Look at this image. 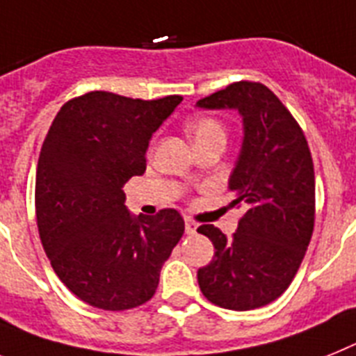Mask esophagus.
I'll return each instance as SVG.
<instances>
[{
    "label": "esophagus",
    "mask_w": 356,
    "mask_h": 356,
    "mask_svg": "<svg viewBox=\"0 0 356 356\" xmlns=\"http://www.w3.org/2000/svg\"><path fill=\"white\" fill-rule=\"evenodd\" d=\"M195 229H197V224L193 222V220H190V219L184 220V232H186L188 235L195 234Z\"/></svg>",
    "instance_id": "34e87169"
}]
</instances>
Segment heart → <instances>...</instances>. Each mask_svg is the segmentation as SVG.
<instances>
[{
    "instance_id": "1",
    "label": "heart",
    "mask_w": 356,
    "mask_h": 356,
    "mask_svg": "<svg viewBox=\"0 0 356 356\" xmlns=\"http://www.w3.org/2000/svg\"><path fill=\"white\" fill-rule=\"evenodd\" d=\"M188 132L192 136L193 143H202L208 139H215V137H222L224 139V127L219 121H215L211 118H201L188 127Z\"/></svg>"
}]
</instances>
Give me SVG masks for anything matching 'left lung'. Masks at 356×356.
<instances>
[{
    "mask_svg": "<svg viewBox=\"0 0 356 356\" xmlns=\"http://www.w3.org/2000/svg\"><path fill=\"white\" fill-rule=\"evenodd\" d=\"M197 108L237 110L243 145L228 190L246 213L228 238L211 224L197 232L215 253L199 268V288L210 302L248 312L284 293L302 262L315 224V172L307 141L268 86L238 81L197 101Z\"/></svg>",
    "mask_w": 356,
    "mask_h": 356,
    "instance_id": "left-lung-1",
    "label": "left lung"
}]
</instances>
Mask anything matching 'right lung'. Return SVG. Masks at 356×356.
Here are the masks:
<instances>
[{
    "label": "right lung",
    "mask_w": 356,
    "mask_h": 356,
    "mask_svg": "<svg viewBox=\"0 0 356 356\" xmlns=\"http://www.w3.org/2000/svg\"><path fill=\"white\" fill-rule=\"evenodd\" d=\"M183 101L130 99L90 92L61 106L35 173L43 250L61 282L83 302L122 312L154 297L184 220L177 210L132 215L122 186L146 170V150Z\"/></svg>",
    "instance_id": "1"
}]
</instances>
